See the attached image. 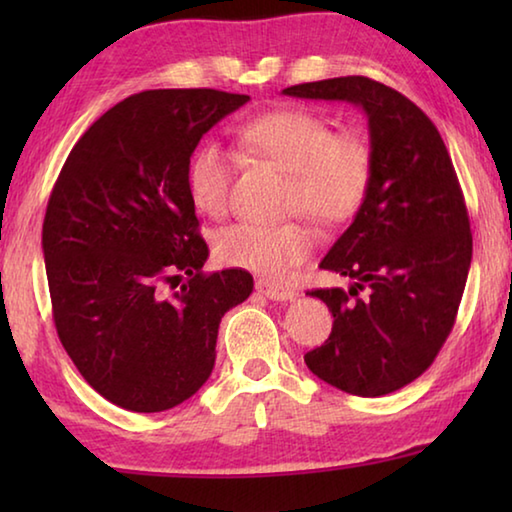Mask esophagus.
<instances>
[{
  "instance_id": "1",
  "label": "esophagus",
  "mask_w": 512,
  "mask_h": 512,
  "mask_svg": "<svg viewBox=\"0 0 512 512\" xmlns=\"http://www.w3.org/2000/svg\"><path fill=\"white\" fill-rule=\"evenodd\" d=\"M255 289L257 293H262L264 298H271V300H280V302H287L296 298V291L289 289V287H282V284H273L268 280H257L255 282Z\"/></svg>"
}]
</instances>
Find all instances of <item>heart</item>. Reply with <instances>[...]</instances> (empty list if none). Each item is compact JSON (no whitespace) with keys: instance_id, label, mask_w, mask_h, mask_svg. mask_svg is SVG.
<instances>
[{"instance_id":"1","label":"heart","mask_w":512,"mask_h":512,"mask_svg":"<svg viewBox=\"0 0 512 512\" xmlns=\"http://www.w3.org/2000/svg\"><path fill=\"white\" fill-rule=\"evenodd\" d=\"M237 144L250 158L289 171L287 212H302L323 228H339L363 207L372 183V146L357 128L332 131L329 119L307 108H284L248 121ZM235 155L203 142L187 164V192L198 212L219 219L228 210ZM314 230L305 221H239L219 230L214 255L221 264L284 277L311 255Z\"/></svg>"}]
</instances>
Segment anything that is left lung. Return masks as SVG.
<instances>
[{
  "label": "left lung",
  "mask_w": 512,
  "mask_h": 512,
  "mask_svg": "<svg viewBox=\"0 0 512 512\" xmlns=\"http://www.w3.org/2000/svg\"><path fill=\"white\" fill-rule=\"evenodd\" d=\"M282 92L357 103L368 115L375 160L366 203L320 262L350 277V289L309 291L334 325L305 363L350 395L400 391L438 357L470 271V216L452 158L433 121L379 81L341 76Z\"/></svg>",
  "instance_id": "obj_1"
}]
</instances>
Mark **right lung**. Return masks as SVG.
Listing matches in <instances>:
<instances>
[{"mask_svg": "<svg viewBox=\"0 0 512 512\" xmlns=\"http://www.w3.org/2000/svg\"><path fill=\"white\" fill-rule=\"evenodd\" d=\"M248 99L131 94L83 133L51 189L42 250L58 339L121 409L158 413L192 397L212 375L223 314L253 293L248 271H203L210 250L187 192L201 137Z\"/></svg>", "mask_w": 512, "mask_h": 512, "instance_id": "1", "label": "right lung"}]
</instances>
